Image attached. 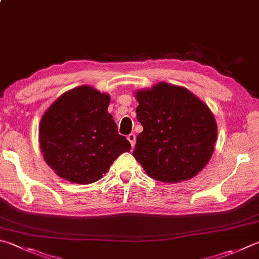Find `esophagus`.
I'll use <instances>...</instances> for the list:
<instances>
[{
    "mask_svg": "<svg viewBox=\"0 0 259 259\" xmlns=\"http://www.w3.org/2000/svg\"><path fill=\"white\" fill-rule=\"evenodd\" d=\"M127 140L130 141V143L132 145V148H134L135 146V142H136V138H135V134L131 133L130 135H127Z\"/></svg>",
    "mask_w": 259,
    "mask_h": 259,
    "instance_id": "34e87169",
    "label": "esophagus"
}]
</instances>
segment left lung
<instances>
[{"mask_svg":"<svg viewBox=\"0 0 259 259\" xmlns=\"http://www.w3.org/2000/svg\"><path fill=\"white\" fill-rule=\"evenodd\" d=\"M136 117L143 132L134 158L145 172L163 183L192 179L214 152L218 126L205 102L184 87L159 82L135 91Z\"/></svg>","mask_w":259,"mask_h":259,"instance_id":"left-lung-1","label":"left lung"}]
</instances>
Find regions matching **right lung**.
Segmentation results:
<instances>
[{
	"instance_id": "1",
	"label": "right lung",
	"mask_w": 259,
	"mask_h": 259,
	"mask_svg": "<svg viewBox=\"0 0 259 259\" xmlns=\"http://www.w3.org/2000/svg\"><path fill=\"white\" fill-rule=\"evenodd\" d=\"M109 102L108 94L85 84L64 92L44 113L39 145L46 163L61 178L80 185L98 182L131 150L108 113Z\"/></svg>"
}]
</instances>
